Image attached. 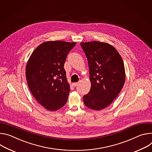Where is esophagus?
<instances>
[{"label": "esophagus", "mask_w": 152, "mask_h": 152, "mask_svg": "<svg viewBox=\"0 0 152 152\" xmlns=\"http://www.w3.org/2000/svg\"><path fill=\"white\" fill-rule=\"evenodd\" d=\"M78 85V82H77V83H72V85H73L74 87L77 86Z\"/></svg>", "instance_id": "esophagus-1"}]
</instances>
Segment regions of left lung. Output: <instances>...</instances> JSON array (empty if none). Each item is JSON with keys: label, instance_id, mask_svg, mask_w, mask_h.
Instances as JSON below:
<instances>
[{"label": "left lung", "instance_id": "1", "mask_svg": "<svg viewBox=\"0 0 152 152\" xmlns=\"http://www.w3.org/2000/svg\"><path fill=\"white\" fill-rule=\"evenodd\" d=\"M80 45L88 58L91 83L83 102L88 108L100 110L112 103L124 86V63L118 52L109 43L94 41Z\"/></svg>", "mask_w": 152, "mask_h": 152}]
</instances>
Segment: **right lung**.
Returning a JSON list of instances; mask_svg holds the SVG:
<instances>
[{"label":"right lung","instance_id":"1","mask_svg":"<svg viewBox=\"0 0 152 152\" xmlns=\"http://www.w3.org/2000/svg\"><path fill=\"white\" fill-rule=\"evenodd\" d=\"M75 42L48 41L32 53L26 67L29 88L37 102L46 109L56 111L67 102L71 91L64 64Z\"/></svg>","mask_w":152,"mask_h":152}]
</instances>
